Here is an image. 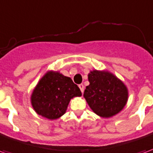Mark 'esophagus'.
I'll list each match as a JSON object with an SVG mask.
<instances>
[{
    "mask_svg": "<svg viewBox=\"0 0 153 153\" xmlns=\"http://www.w3.org/2000/svg\"><path fill=\"white\" fill-rule=\"evenodd\" d=\"M79 88H80V89H81V93L83 94L84 89H85V88H84V85H82V84H81V85H79Z\"/></svg>",
    "mask_w": 153,
    "mask_h": 153,
    "instance_id": "34e87169",
    "label": "esophagus"
}]
</instances>
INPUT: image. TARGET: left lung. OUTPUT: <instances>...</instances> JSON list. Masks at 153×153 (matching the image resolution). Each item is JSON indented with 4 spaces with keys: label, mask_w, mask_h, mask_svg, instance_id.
<instances>
[{
    "label": "left lung",
    "mask_w": 153,
    "mask_h": 153,
    "mask_svg": "<svg viewBox=\"0 0 153 153\" xmlns=\"http://www.w3.org/2000/svg\"><path fill=\"white\" fill-rule=\"evenodd\" d=\"M89 85L84 97L97 115L109 118L118 114L127 101V89L120 80L110 72L94 70L89 74Z\"/></svg>",
    "instance_id": "1"
}]
</instances>
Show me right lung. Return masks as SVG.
Segmentation results:
<instances>
[{
    "label": "right lung",
    "instance_id": "obj_1",
    "mask_svg": "<svg viewBox=\"0 0 153 153\" xmlns=\"http://www.w3.org/2000/svg\"><path fill=\"white\" fill-rule=\"evenodd\" d=\"M76 96H81V92L71 78L49 72L35 87L31 103L39 114L56 119L65 113L71 98Z\"/></svg>",
    "mask_w": 153,
    "mask_h": 153
}]
</instances>
